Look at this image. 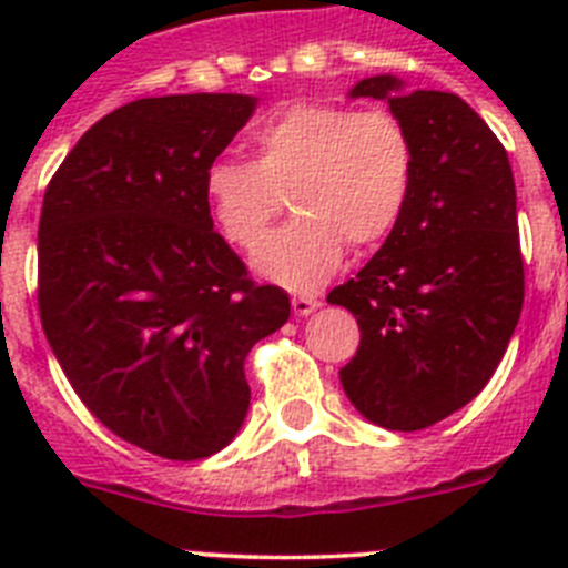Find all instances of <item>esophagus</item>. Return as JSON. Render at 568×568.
<instances>
[{"label": "esophagus", "instance_id": "esophagus-1", "mask_svg": "<svg viewBox=\"0 0 568 568\" xmlns=\"http://www.w3.org/2000/svg\"><path fill=\"white\" fill-rule=\"evenodd\" d=\"M321 307V298L315 295H293V313L295 315H310Z\"/></svg>", "mask_w": 568, "mask_h": 568}]
</instances>
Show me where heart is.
Wrapping results in <instances>:
<instances>
[{
    "label": "heart",
    "instance_id": "b5f03b06",
    "mask_svg": "<svg viewBox=\"0 0 568 568\" xmlns=\"http://www.w3.org/2000/svg\"><path fill=\"white\" fill-rule=\"evenodd\" d=\"M253 159H215L204 199L235 250H253L278 219H295L255 250V270L290 290H313L346 253L384 244L404 219L415 144L386 108L298 102L250 133Z\"/></svg>",
    "mask_w": 568,
    "mask_h": 568
}]
</instances>
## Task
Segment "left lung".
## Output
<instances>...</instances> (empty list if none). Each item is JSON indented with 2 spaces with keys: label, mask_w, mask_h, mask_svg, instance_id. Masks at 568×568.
Returning <instances> with one entry per match:
<instances>
[{
  "label": "left lung",
  "mask_w": 568,
  "mask_h": 568,
  "mask_svg": "<svg viewBox=\"0 0 568 568\" xmlns=\"http://www.w3.org/2000/svg\"><path fill=\"white\" fill-rule=\"evenodd\" d=\"M395 77L355 84L386 99L415 144V182L395 233L327 295L355 315L358 353L341 386L364 418L415 433L480 395L524 307L518 202L498 135L455 93H398Z\"/></svg>",
  "instance_id": "obj_1"
}]
</instances>
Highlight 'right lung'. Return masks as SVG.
I'll use <instances>...</instances> for the list:
<instances>
[{
	"label": "right lung",
	"mask_w": 568,
	"mask_h": 568,
	"mask_svg": "<svg viewBox=\"0 0 568 568\" xmlns=\"http://www.w3.org/2000/svg\"><path fill=\"white\" fill-rule=\"evenodd\" d=\"M255 110L241 93L135 99L64 155L39 219L42 329L82 404L168 460L235 438L244 361L290 318L213 230L204 170Z\"/></svg>",
	"instance_id": "add662e5"
}]
</instances>
